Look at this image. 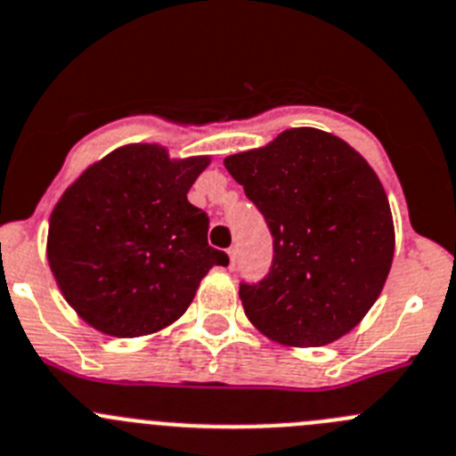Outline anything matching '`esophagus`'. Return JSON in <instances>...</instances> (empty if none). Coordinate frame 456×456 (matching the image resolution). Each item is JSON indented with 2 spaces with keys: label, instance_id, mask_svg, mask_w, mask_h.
Listing matches in <instances>:
<instances>
[{
  "label": "esophagus",
  "instance_id": "esophagus-1",
  "mask_svg": "<svg viewBox=\"0 0 456 456\" xmlns=\"http://www.w3.org/2000/svg\"><path fill=\"white\" fill-rule=\"evenodd\" d=\"M236 254H238V249H236V247H229V249H227V256H229V265H233V263H236Z\"/></svg>",
  "mask_w": 456,
  "mask_h": 456
}]
</instances>
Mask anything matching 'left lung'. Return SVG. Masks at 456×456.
Masks as SVG:
<instances>
[{
  "mask_svg": "<svg viewBox=\"0 0 456 456\" xmlns=\"http://www.w3.org/2000/svg\"><path fill=\"white\" fill-rule=\"evenodd\" d=\"M273 236V263L240 285L251 325L287 347H321L354 330L381 296L395 223L381 180L327 131L298 126L224 158Z\"/></svg>",
  "mask_w": 456,
  "mask_h": 456,
  "instance_id": "obj_1",
  "label": "left lung"
}]
</instances>
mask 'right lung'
Returning <instances> with one entry per match:
<instances>
[{
	"label": "right lung",
	"instance_id": "add662e5",
	"mask_svg": "<svg viewBox=\"0 0 456 456\" xmlns=\"http://www.w3.org/2000/svg\"><path fill=\"white\" fill-rule=\"evenodd\" d=\"M211 156L171 158L162 144H125L79 174L48 220L46 256L82 321L118 338L158 334L191 305L224 251L187 200Z\"/></svg>",
	"mask_w": 456,
	"mask_h": 456
}]
</instances>
